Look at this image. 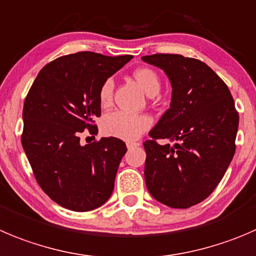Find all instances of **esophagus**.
Here are the masks:
<instances>
[{
	"instance_id": "1",
	"label": "esophagus",
	"mask_w": 256,
	"mask_h": 256,
	"mask_svg": "<svg viewBox=\"0 0 256 256\" xmlns=\"http://www.w3.org/2000/svg\"><path fill=\"white\" fill-rule=\"evenodd\" d=\"M126 146H128V150H131V148H138V146H140V144L132 142V141H128V142H126Z\"/></svg>"
}]
</instances>
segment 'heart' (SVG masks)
Wrapping results in <instances>:
<instances>
[{
	"label": "heart",
	"mask_w": 256,
	"mask_h": 256,
	"mask_svg": "<svg viewBox=\"0 0 256 256\" xmlns=\"http://www.w3.org/2000/svg\"><path fill=\"white\" fill-rule=\"evenodd\" d=\"M134 78L138 81L144 91L148 96L158 95L161 88L160 78L158 74L148 68H140L135 70ZM114 81L108 78L104 81L98 91V100L102 106H108L112 100ZM151 126V120L148 116L135 115V114L125 112V111H115L108 114L102 118L101 128L105 135L111 138H121L125 141H134L140 138Z\"/></svg>",
	"instance_id": "1"
}]
</instances>
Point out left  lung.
Instances as JSON below:
<instances>
[{
    "label": "left lung",
    "mask_w": 256,
    "mask_h": 256,
    "mask_svg": "<svg viewBox=\"0 0 256 256\" xmlns=\"http://www.w3.org/2000/svg\"><path fill=\"white\" fill-rule=\"evenodd\" d=\"M141 58L164 70L172 88L170 108L144 142L146 188L161 204L188 209L212 194L232 162L239 126L234 98L199 60L171 54ZM158 138L174 145L160 146Z\"/></svg>",
    "instance_id": "8db88e82"
}]
</instances>
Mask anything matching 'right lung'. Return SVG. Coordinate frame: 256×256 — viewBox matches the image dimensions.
I'll list each match as a JSON object with an SVG mask.
<instances>
[{
  "label": "right lung",
  "instance_id": "obj_1",
  "mask_svg": "<svg viewBox=\"0 0 256 256\" xmlns=\"http://www.w3.org/2000/svg\"><path fill=\"white\" fill-rule=\"evenodd\" d=\"M131 58L88 51L58 57L40 71L27 94L22 146L38 185L62 208L90 212L112 194L125 142L101 138L81 145L80 135L86 128L96 134L101 85Z\"/></svg>",
  "mask_w": 256,
  "mask_h": 256
}]
</instances>
